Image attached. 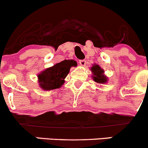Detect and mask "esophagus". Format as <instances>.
Wrapping results in <instances>:
<instances>
[{
  "instance_id": "esophagus-1",
  "label": "esophagus",
  "mask_w": 148,
  "mask_h": 148,
  "mask_svg": "<svg viewBox=\"0 0 148 148\" xmlns=\"http://www.w3.org/2000/svg\"><path fill=\"white\" fill-rule=\"evenodd\" d=\"M86 60H84V59H82V60H79V64H81L82 66H85L86 65Z\"/></svg>"
}]
</instances>
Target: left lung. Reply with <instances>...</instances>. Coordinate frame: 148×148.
Listing matches in <instances>:
<instances>
[{"label":"left lung","instance_id":"left-lung-1","mask_svg":"<svg viewBox=\"0 0 148 148\" xmlns=\"http://www.w3.org/2000/svg\"><path fill=\"white\" fill-rule=\"evenodd\" d=\"M92 72V78L97 83L104 84L107 82V77L104 74V71L99 65L95 64L91 68Z\"/></svg>","mask_w":148,"mask_h":148}]
</instances>
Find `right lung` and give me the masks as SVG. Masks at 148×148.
Segmentation results:
<instances>
[{"label":"right lung","instance_id":"right-lung-1","mask_svg":"<svg viewBox=\"0 0 148 148\" xmlns=\"http://www.w3.org/2000/svg\"><path fill=\"white\" fill-rule=\"evenodd\" d=\"M76 61L64 60L60 63L47 68L38 74V83L40 87L44 90H52L59 89L64 83V79L71 66H77Z\"/></svg>","mask_w":148,"mask_h":148}]
</instances>
